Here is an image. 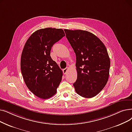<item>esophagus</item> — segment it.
<instances>
[{
    "label": "esophagus",
    "mask_w": 132,
    "mask_h": 132,
    "mask_svg": "<svg viewBox=\"0 0 132 132\" xmlns=\"http://www.w3.org/2000/svg\"><path fill=\"white\" fill-rule=\"evenodd\" d=\"M68 70H69V68H68V67L65 68V69L63 70V73H64V74H66L67 73V71H68Z\"/></svg>",
    "instance_id": "1"
}]
</instances>
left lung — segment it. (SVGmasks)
<instances>
[{
  "label": "left lung",
  "mask_w": 132,
  "mask_h": 132,
  "mask_svg": "<svg viewBox=\"0 0 132 132\" xmlns=\"http://www.w3.org/2000/svg\"><path fill=\"white\" fill-rule=\"evenodd\" d=\"M64 31L76 55L75 90L84 98H93L108 81L110 59L107 49L100 39L89 32L67 29Z\"/></svg>",
  "instance_id": "left-lung-1"
}]
</instances>
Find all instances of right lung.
I'll return each instance as SVG.
<instances>
[{"label":"right lung","instance_id":"1","mask_svg":"<svg viewBox=\"0 0 132 132\" xmlns=\"http://www.w3.org/2000/svg\"><path fill=\"white\" fill-rule=\"evenodd\" d=\"M65 36L60 28H43L32 34L24 45L20 61L22 76L28 88L41 99L53 96L62 80V71L50 52Z\"/></svg>","mask_w":132,"mask_h":132}]
</instances>
